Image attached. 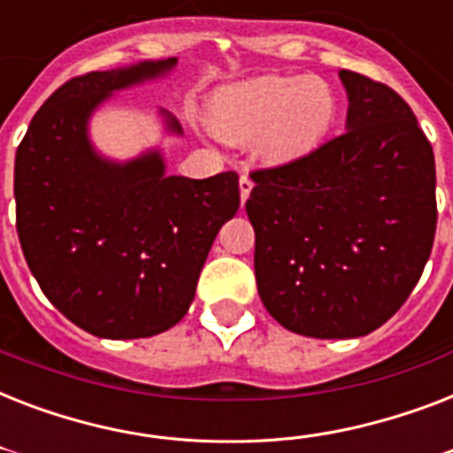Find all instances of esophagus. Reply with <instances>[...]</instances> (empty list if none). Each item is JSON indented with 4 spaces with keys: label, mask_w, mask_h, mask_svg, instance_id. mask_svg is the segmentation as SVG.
I'll return each instance as SVG.
<instances>
[{
    "label": "esophagus",
    "mask_w": 453,
    "mask_h": 453,
    "mask_svg": "<svg viewBox=\"0 0 453 453\" xmlns=\"http://www.w3.org/2000/svg\"><path fill=\"white\" fill-rule=\"evenodd\" d=\"M251 188H254V180L247 176V173H242L240 178V197H242V204L247 202V197L251 195Z\"/></svg>",
    "instance_id": "esophagus-1"
}]
</instances>
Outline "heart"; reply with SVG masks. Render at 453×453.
<instances>
[{"instance_id":"1","label":"heart","mask_w":453,"mask_h":453,"mask_svg":"<svg viewBox=\"0 0 453 453\" xmlns=\"http://www.w3.org/2000/svg\"><path fill=\"white\" fill-rule=\"evenodd\" d=\"M336 115L326 81L308 74H265L216 94L211 124L227 141L261 138L273 159H294L315 148Z\"/></svg>"}]
</instances>
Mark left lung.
Listing matches in <instances>:
<instances>
[{"label": "left lung", "instance_id": "left-lung-1", "mask_svg": "<svg viewBox=\"0 0 453 453\" xmlns=\"http://www.w3.org/2000/svg\"><path fill=\"white\" fill-rule=\"evenodd\" d=\"M345 134L251 171L247 213L256 284L284 329L310 338L372 334L402 308L435 240V155L400 94L338 73Z\"/></svg>", "mask_w": 453, "mask_h": 453}]
</instances>
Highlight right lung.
Here are the masks:
<instances>
[{
  "instance_id": "1",
  "label": "right lung",
  "mask_w": 453,
  "mask_h": 453,
  "mask_svg": "<svg viewBox=\"0 0 453 453\" xmlns=\"http://www.w3.org/2000/svg\"><path fill=\"white\" fill-rule=\"evenodd\" d=\"M178 58L65 81L18 145L13 195L25 261L44 296L101 338H148L190 308L220 226L240 209L234 171L169 176L157 148L115 162L96 150L88 122L117 91L159 80ZM169 134L183 129L159 110Z\"/></svg>"
}]
</instances>
